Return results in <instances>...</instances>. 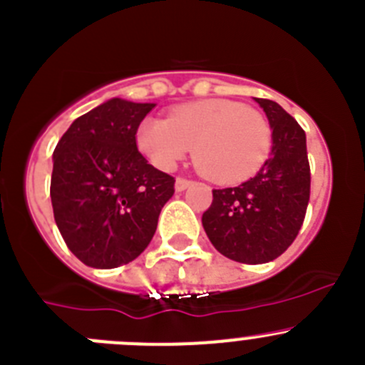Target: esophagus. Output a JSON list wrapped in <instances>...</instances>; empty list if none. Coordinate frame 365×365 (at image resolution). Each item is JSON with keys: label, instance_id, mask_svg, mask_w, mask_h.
Returning a JSON list of instances; mask_svg holds the SVG:
<instances>
[{"label": "esophagus", "instance_id": "obj_1", "mask_svg": "<svg viewBox=\"0 0 365 365\" xmlns=\"http://www.w3.org/2000/svg\"><path fill=\"white\" fill-rule=\"evenodd\" d=\"M190 185H192V182H190V180L182 178V176H178V178H176L175 187H176V190H178V192H182V190H185L187 187H190Z\"/></svg>", "mask_w": 365, "mask_h": 365}]
</instances>
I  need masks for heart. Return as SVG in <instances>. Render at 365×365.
Returning <instances> with one entry per match:
<instances>
[{
    "label": "heart",
    "instance_id": "b5f03b06",
    "mask_svg": "<svg viewBox=\"0 0 365 365\" xmlns=\"http://www.w3.org/2000/svg\"><path fill=\"white\" fill-rule=\"evenodd\" d=\"M142 155L163 171L192 149L198 171L221 185L245 182L259 171L272 149V128L254 108L227 101L182 104L167 120L145 118L136 131Z\"/></svg>",
    "mask_w": 365,
    "mask_h": 365
}]
</instances>
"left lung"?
Masks as SVG:
<instances>
[{
    "instance_id": "left-lung-1",
    "label": "left lung",
    "mask_w": 365,
    "mask_h": 365,
    "mask_svg": "<svg viewBox=\"0 0 365 365\" xmlns=\"http://www.w3.org/2000/svg\"><path fill=\"white\" fill-rule=\"evenodd\" d=\"M272 128V153L254 178L212 190L202 223L220 254L237 263L274 261L294 243L309 202L306 135L292 115L255 98Z\"/></svg>"
}]
</instances>
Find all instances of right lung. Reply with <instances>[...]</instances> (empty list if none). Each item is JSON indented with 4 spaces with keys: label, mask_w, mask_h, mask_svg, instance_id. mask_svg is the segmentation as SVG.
<instances>
[{
    "label": "right lung",
    "mask_w": 365,
    "mask_h": 365,
    "mask_svg": "<svg viewBox=\"0 0 365 365\" xmlns=\"http://www.w3.org/2000/svg\"><path fill=\"white\" fill-rule=\"evenodd\" d=\"M151 102L111 98L75 118L53 151V217L64 243L91 268L131 263L151 243L175 178L136 148Z\"/></svg>",
    "instance_id": "right-lung-1"
}]
</instances>
